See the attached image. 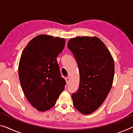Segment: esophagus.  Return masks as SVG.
Returning a JSON list of instances; mask_svg holds the SVG:
<instances>
[{
	"label": "esophagus",
	"instance_id": "obj_1",
	"mask_svg": "<svg viewBox=\"0 0 133 133\" xmlns=\"http://www.w3.org/2000/svg\"><path fill=\"white\" fill-rule=\"evenodd\" d=\"M65 79H66V83H67V84H68L69 82V80H70V79H69V77H66V78H65Z\"/></svg>",
	"mask_w": 133,
	"mask_h": 133
}]
</instances>
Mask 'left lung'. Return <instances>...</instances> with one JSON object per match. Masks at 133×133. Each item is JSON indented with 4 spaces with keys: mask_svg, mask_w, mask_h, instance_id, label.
Masks as SVG:
<instances>
[{
    "mask_svg": "<svg viewBox=\"0 0 133 133\" xmlns=\"http://www.w3.org/2000/svg\"><path fill=\"white\" fill-rule=\"evenodd\" d=\"M67 47L78 63L80 81L72 94L73 104L84 115L92 114L106 100L114 78V58L104 43L96 36L70 39Z\"/></svg>",
    "mask_w": 133,
    "mask_h": 133,
    "instance_id": "8db88e82",
    "label": "left lung"
}]
</instances>
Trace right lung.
Masks as SVG:
<instances>
[{"label": "right lung", "mask_w": 133, "mask_h": 133, "mask_svg": "<svg viewBox=\"0 0 133 133\" xmlns=\"http://www.w3.org/2000/svg\"><path fill=\"white\" fill-rule=\"evenodd\" d=\"M65 39L40 35L31 39L23 51L18 75L28 101L41 112L50 109L64 90L57 57L62 52Z\"/></svg>", "instance_id": "obj_1"}]
</instances>
